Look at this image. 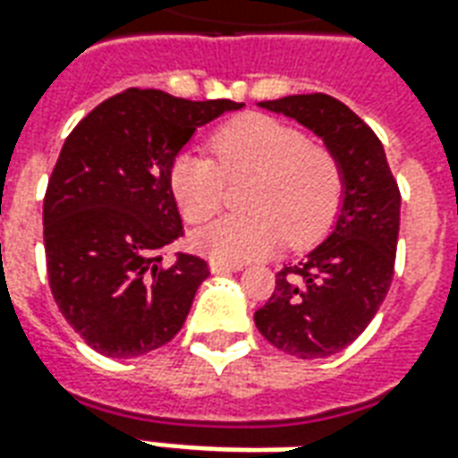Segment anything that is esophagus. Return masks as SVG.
Listing matches in <instances>:
<instances>
[{
    "instance_id": "34e87169",
    "label": "esophagus",
    "mask_w": 458,
    "mask_h": 458,
    "mask_svg": "<svg viewBox=\"0 0 458 458\" xmlns=\"http://www.w3.org/2000/svg\"><path fill=\"white\" fill-rule=\"evenodd\" d=\"M242 265H230V262H218V259H213L210 262V272H216V275H230V272H240Z\"/></svg>"
}]
</instances>
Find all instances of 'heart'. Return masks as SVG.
I'll use <instances>...</instances> for the list:
<instances>
[{
    "label": "heart",
    "mask_w": 458,
    "mask_h": 458,
    "mask_svg": "<svg viewBox=\"0 0 458 458\" xmlns=\"http://www.w3.org/2000/svg\"><path fill=\"white\" fill-rule=\"evenodd\" d=\"M216 161L181 151L169 171L171 193L191 223L210 218L223 206L225 179L250 174L242 206L193 233V245L218 262H250L277 250L284 238L307 248L331 225L344 196L336 157L284 122L267 114H242L213 131Z\"/></svg>",
    "instance_id": "b5f03b06"
}]
</instances>
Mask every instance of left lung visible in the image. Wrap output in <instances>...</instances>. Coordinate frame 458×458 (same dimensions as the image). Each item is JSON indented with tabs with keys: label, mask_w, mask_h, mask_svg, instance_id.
Instances as JSON below:
<instances>
[{
	"label": "left lung",
	"mask_w": 458,
	"mask_h": 458,
	"mask_svg": "<svg viewBox=\"0 0 458 458\" xmlns=\"http://www.w3.org/2000/svg\"><path fill=\"white\" fill-rule=\"evenodd\" d=\"M324 141L344 174V196L327 240L277 272L255 327L282 353L317 360L344 351L373 321L393 282L400 191L375 131L331 95L259 103Z\"/></svg>",
	"instance_id": "obj_1"
}]
</instances>
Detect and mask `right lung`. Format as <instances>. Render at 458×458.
I'll return each mask as SVG.
<instances>
[{
	"mask_svg": "<svg viewBox=\"0 0 458 458\" xmlns=\"http://www.w3.org/2000/svg\"><path fill=\"white\" fill-rule=\"evenodd\" d=\"M245 107L130 88L78 122L48 181L44 245L65 321L107 358L169 344L189 317L206 259L161 252L183 235L169 171L193 131Z\"/></svg>",
	"mask_w": 458,
	"mask_h": 458,
	"instance_id": "obj_1",
	"label": "right lung"
}]
</instances>
